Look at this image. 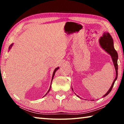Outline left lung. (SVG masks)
<instances>
[{
	"label": "left lung",
	"mask_w": 124,
	"mask_h": 124,
	"mask_svg": "<svg viewBox=\"0 0 124 124\" xmlns=\"http://www.w3.org/2000/svg\"><path fill=\"white\" fill-rule=\"evenodd\" d=\"M99 42H100V44L101 46V47L104 50H105V51L107 52L111 56V57H112L113 63H114L115 68V70H116V77H115L114 80L113 81V83L112 84V86H111L109 90L103 96V97H105V96L108 95V94L110 93V91H112V89L113 87V86H114L115 81L117 78V74H118V73H117V70H118L117 58H118V55H117V53L116 51L115 50L114 47L113 40L109 33H104L103 35V37H101ZM72 89L73 90V89Z\"/></svg>",
	"instance_id": "left-lung-1"
}]
</instances>
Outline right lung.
<instances>
[{
	"mask_svg": "<svg viewBox=\"0 0 124 124\" xmlns=\"http://www.w3.org/2000/svg\"><path fill=\"white\" fill-rule=\"evenodd\" d=\"M12 44L11 45H10V46H9V50L10 49H11V47H12ZM58 68H59V67H57V68H56V69H55V70H54V73H53V75H52V80H53V78H54V74H55V72H56V70H58ZM52 81H51V83H52ZM50 89H51V86H50V89H49V91H47V92H49V91H50ZM47 93H46V94L47 93ZM46 95H45V96H46Z\"/></svg>",
	"mask_w": 124,
	"mask_h": 124,
	"instance_id": "1",
	"label": "right lung"
}]
</instances>
